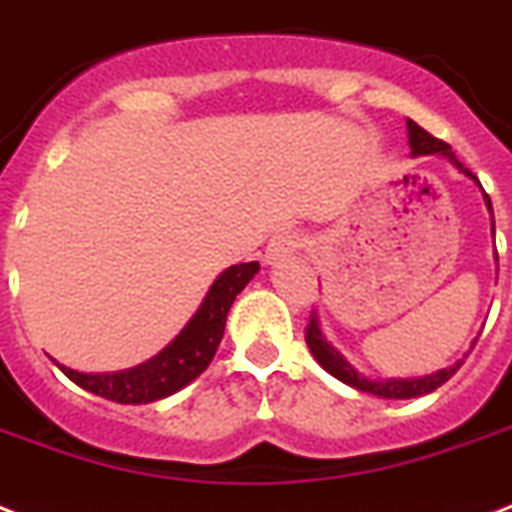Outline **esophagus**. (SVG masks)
I'll return each instance as SVG.
<instances>
[{"instance_id": "1", "label": "esophagus", "mask_w": 512, "mask_h": 512, "mask_svg": "<svg viewBox=\"0 0 512 512\" xmlns=\"http://www.w3.org/2000/svg\"><path fill=\"white\" fill-rule=\"evenodd\" d=\"M300 247H303V236H300L297 231L284 228V231H279L271 241H268V247H265V263L268 265L281 263L284 257L295 255Z\"/></svg>"}]
</instances>
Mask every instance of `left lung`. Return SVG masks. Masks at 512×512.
Segmentation results:
<instances>
[{
  "label": "left lung",
  "instance_id": "1",
  "mask_svg": "<svg viewBox=\"0 0 512 512\" xmlns=\"http://www.w3.org/2000/svg\"><path fill=\"white\" fill-rule=\"evenodd\" d=\"M406 132H409V148H412V156H430V154H438L441 159H446V162L452 164L454 170H460L462 175L470 177L473 183L481 188V183H478V177L473 175V172L465 167V164L454 156V151L449 146H446L444 140L433 138V135H428V132L422 130L420 124L412 122V119H406ZM484 191V188H481ZM484 201H486V209H489V215H492V233H494V212H492V201H489V196L484 193ZM305 342H308V348H311L313 358L319 361L321 369H327L332 377H337L340 382H345V385H350V388L356 390H364V393H372V396L377 398H417V396H428V393H433L436 388H441L449 377H452L457 369L462 366V361H457V364L446 366V369H438V372L433 374H425V377H390V380H372V377H366L364 372H358L356 366L350 364L348 358L342 356L340 350L332 345V342L324 337V332H321V324H319V316H316V311H313L311 316V324H308V329H305ZM476 345V342H473ZM470 345V348H473Z\"/></svg>",
  "mask_w": 512,
  "mask_h": 512
}]
</instances>
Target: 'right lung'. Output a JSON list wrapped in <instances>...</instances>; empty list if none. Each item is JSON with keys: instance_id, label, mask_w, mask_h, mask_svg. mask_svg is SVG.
Wrapping results in <instances>:
<instances>
[{"instance_id": "add662e5", "label": "right lung", "mask_w": 512, "mask_h": 512, "mask_svg": "<svg viewBox=\"0 0 512 512\" xmlns=\"http://www.w3.org/2000/svg\"><path fill=\"white\" fill-rule=\"evenodd\" d=\"M257 271H260V263H239L225 268L212 281L199 311L180 329V335L143 364L122 369V372H76L58 361L55 366L79 388L116 401V404H151V401L172 396L188 382L196 380L215 358L233 300L255 279Z\"/></svg>"}]
</instances>
